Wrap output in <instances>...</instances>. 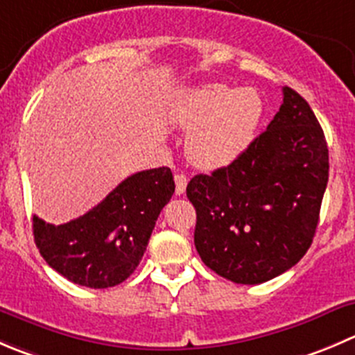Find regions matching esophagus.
<instances>
[{
  "label": "esophagus",
  "mask_w": 355,
  "mask_h": 355,
  "mask_svg": "<svg viewBox=\"0 0 355 355\" xmlns=\"http://www.w3.org/2000/svg\"><path fill=\"white\" fill-rule=\"evenodd\" d=\"M185 187H187V177L182 173L175 175V192H177V196L184 194Z\"/></svg>",
  "instance_id": "obj_1"
}]
</instances>
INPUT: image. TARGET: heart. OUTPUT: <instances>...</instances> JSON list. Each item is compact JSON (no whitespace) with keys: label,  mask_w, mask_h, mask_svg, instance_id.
Here are the masks:
<instances>
[{"label":"heart","mask_w":355,"mask_h":355,"mask_svg":"<svg viewBox=\"0 0 355 355\" xmlns=\"http://www.w3.org/2000/svg\"><path fill=\"white\" fill-rule=\"evenodd\" d=\"M261 98L251 88L205 85L185 92L175 105L173 121L192 130L187 154L205 170H216L236 161L253 140L260 123Z\"/></svg>","instance_id":"obj_1"}]
</instances>
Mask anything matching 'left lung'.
<instances>
[{
    "instance_id": "1",
    "label": "left lung",
    "mask_w": 355,
    "mask_h": 355,
    "mask_svg": "<svg viewBox=\"0 0 355 355\" xmlns=\"http://www.w3.org/2000/svg\"><path fill=\"white\" fill-rule=\"evenodd\" d=\"M328 171L318 118L284 86L267 130L229 166L189 182L206 267L232 283L260 284L297 265L314 239Z\"/></svg>"
}]
</instances>
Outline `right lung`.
<instances>
[{
  "instance_id": "obj_1",
  "label": "right lung",
  "mask_w": 355,
  "mask_h": 355,
  "mask_svg": "<svg viewBox=\"0 0 355 355\" xmlns=\"http://www.w3.org/2000/svg\"><path fill=\"white\" fill-rule=\"evenodd\" d=\"M175 192L170 168L139 171L79 218L62 225L34 216V241L51 269L79 286L111 288L140 263L156 220Z\"/></svg>"
}]
</instances>
